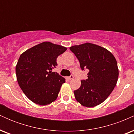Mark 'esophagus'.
I'll return each mask as SVG.
<instances>
[{
    "instance_id": "1",
    "label": "esophagus",
    "mask_w": 134,
    "mask_h": 134,
    "mask_svg": "<svg viewBox=\"0 0 134 134\" xmlns=\"http://www.w3.org/2000/svg\"><path fill=\"white\" fill-rule=\"evenodd\" d=\"M74 78V76L73 75H71V76H70V77H68V79L69 80H71V79H72Z\"/></svg>"
}]
</instances>
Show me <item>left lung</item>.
Listing matches in <instances>:
<instances>
[{"instance_id": "obj_1", "label": "left lung", "mask_w": 134, "mask_h": 134, "mask_svg": "<svg viewBox=\"0 0 134 134\" xmlns=\"http://www.w3.org/2000/svg\"><path fill=\"white\" fill-rule=\"evenodd\" d=\"M70 50L79 60L81 69L89 70L87 79L82 80L79 88L74 91L76 99L86 107L99 105L117 82L118 68L115 57L107 49L91 43L72 46Z\"/></svg>"}]
</instances>
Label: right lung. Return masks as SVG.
I'll return each mask as SVG.
<instances>
[{"mask_svg":"<svg viewBox=\"0 0 134 134\" xmlns=\"http://www.w3.org/2000/svg\"><path fill=\"white\" fill-rule=\"evenodd\" d=\"M67 48L45 41L20 55L16 67L17 80L29 99L39 105H47L57 98L65 79L52 70L57 58Z\"/></svg>","mask_w":134,"mask_h":134,"instance_id":"right-lung-1","label":"right lung"}]
</instances>
